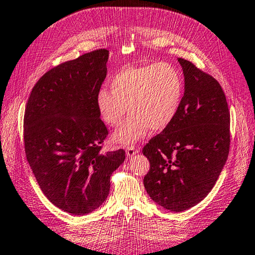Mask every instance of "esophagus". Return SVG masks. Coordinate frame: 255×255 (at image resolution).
Here are the masks:
<instances>
[{
	"label": "esophagus",
	"mask_w": 255,
	"mask_h": 255,
	"mask_svg": "<svg viewBox=\"0 0 255 255\" xmlns=\"http://www.w3.org/2000/svg\"><path fill=\"white\" fill-rule=\"evenodd\" d=\"M136 153H138V149L136 147H133V146H128L127 147V149H126L127 157H129V158L133 157Z\"/></svg>",
	"instance_id": "esophagus-1"
}]
</instances>
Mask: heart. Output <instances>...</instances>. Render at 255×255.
Returning a JSON list of instances; mask_svg holds the SVG:
<instances>
[{
    "instance_id": "1",
    "label": "heart",
    "mask_w": 255,
    "mask_h": 255,
    "mask_svg": "<svg viewBox=\"0 0 255 255\" xmlns=\"http://www.w3.org/2000/svg\"><path fill=\"white\" fill-rule=\"evenodd\" d=\"M109 88L99 89L95 105L102 121L112 127L122 123L128 107L131 115L113 136L121 144L139 141L150 128H167L180 109L184 92L181 74L169 63L124 67L112 77Z\"/></svg>"
}]
</instances>
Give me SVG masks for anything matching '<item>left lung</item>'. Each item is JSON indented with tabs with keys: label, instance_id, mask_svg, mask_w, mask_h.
<instances>
[{
	"label": "left lung",
	"instance_id": "1",
	"mask_svg": "<svg viewBox=\"0 0 255 255\" xmlns=\"http://www.w3.org/2000/svg\"><path fill=\"white\" fill-rule=\"evenodd\" d=\"M178 62L184 77L180 109L142 149L150 162L144 189L152 201L173 212L188 210L208 196L230 149V113L220 84L191 62Z\"/></svg>",
	"mask_w": 255,
	"mask_h": 255
}]
</instances>
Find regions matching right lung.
<instances>
[{
    "label": "right lung",
    "mask_w": 255,
    "mask_h": 255,
    "mask_svg": "<svg viewBox=\"0 0 255 255\" xmlns=\"http://www.w3.org/2000/svg\"><path fill=\"white\" fill-rule=\"evenodd\" d=\"M107 49L84 54L45 73L24 115L27 161L54 206L84 216L107 199L125 151H102L108 134L95 105L107 75Z\"/></svg>",
    "instance_id": "1"
}]
</instances>
